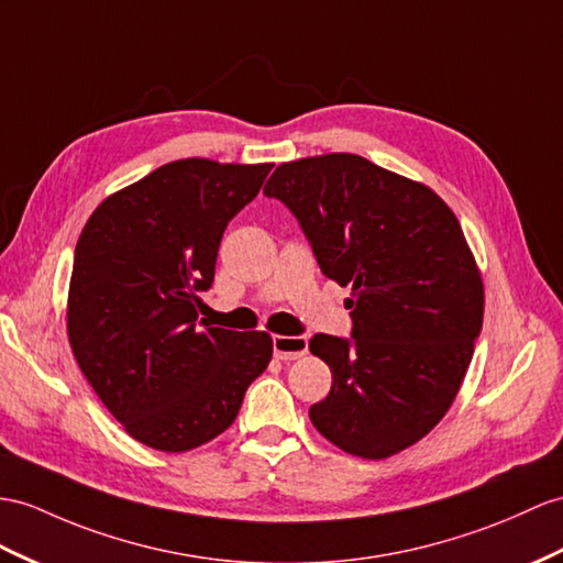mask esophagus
I'll return each mask as SVG.
<instances>
[{
  "instance_id": "34e87169",
  "label": "esophagus",
  "mask_w": 563,
  "mask_h": 563,
  "mask_svg": "<svg viewBox=\"0 0 563 563\" xmlns=\"http://www.w3.org/2000/svg\"><path fill=\"white\" fill-rule=\"evenodd\" d=\"M272 349L279 361L303 358L308 353V336H274Z\"/></svg>"
}]
</instances>
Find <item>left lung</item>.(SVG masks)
<instances>
[{
  "label": "left lung",
  "instance_id": "1",
  "mask_svg": "<svg viewBox=\"0 0 563 563\" xmlns=\"http://www.w3.org/2000/svg\"><path fill=\"white\" fill-rule=\"evenodd\" d=\"M265 196L298 219L324 277L353 291L351 336L310 339L332 369L312 424L346 454H399L454 404L483 329L459 219L428 186L349 153L279 164Z\"/></svg>",
  "mask_w": 563,
  "mask_h": 563
}]
</instances>
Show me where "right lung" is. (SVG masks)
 I'll list each match as a JSON object with an SVG mask.
<instances>
[{
  "label": "right lung",
  "mask_w": 563,
  "mask_h": 563,
  "mask_svg": "<svg viewBox=\"0 0 563 563\" xmlns=\"http://www.w3.org/2000/svg\"><path fill=\"white\" fill-rule=\"evenodd\" d=\"M269 169L169 162L109 196L80 231L68 341L109 413L145 446L176 454L214 440L272 358L267 332L198 318L224 229Z\"/></svg>",
  "instance_id": "add662e5"
}]
</instances>
